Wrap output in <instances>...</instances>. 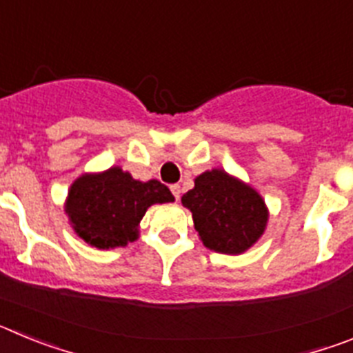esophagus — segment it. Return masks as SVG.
I'll return each instance as SVG.
<instances>
[{
    "label": "esophagus",
    "mask_w": 353,
    "mask_h": 353,
    "mask_svg": "<svg viewBox=\"0 0 353 353\" xmlns=\"http://www.w3.org/2000/svg\"><path fill=\"white\" fill-rule=\"evenodd\" d=\"M170 189H171V192H173L174 199H176V201H179V199H180V192H182V189H180L179 183H174V185H171Z\"/></svg>",
    "instance_id": "34e87169"
}]
</instances>
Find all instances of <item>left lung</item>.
Returning a JSON list of instances; mask_svg holds the SVG:
<instances>
[{
	"label": "left lung",
	"instance_id": "left-lung-1",
	"mask_svg": "<svg viewBox=\"0 0 353 353\" xmlns=\"http://www.w3.org/2000/svg\"><path fill=\"white\" fill-rule=\"evenodd\" d=\"M182 203L192 212L203 244L224 254H240L251 248L269 217L261 196L223 170L199 174L194 189L182 196Z\"/></svg>",
	"mask_w": 353,
	"mask_h": 353
}]
</instances>
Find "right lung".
Instances as JSON below:
<instances>
[{"label": "right lung", "instance_id": "right-lung-1", "mask_svg": "<svg viewBox=\"0 0 353 353\" xmlns=\"http://www.w3.org/2000/svg\"><path fill=\"white\" fill-rule=\"evenodd\" d=\"M174 201L159 180L139 182L111 168L101 174H83L72 183L67 214L77 235L99 249L123 248L138 239V224L154 203Z\"/></svg>", "mask_w": 353, "mask_h": 353}]
</instances>
